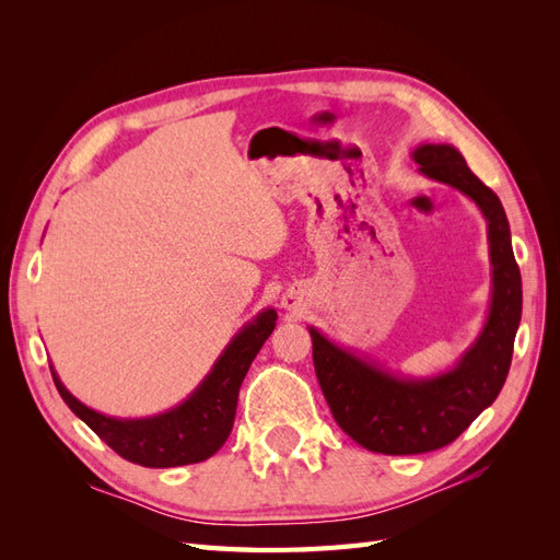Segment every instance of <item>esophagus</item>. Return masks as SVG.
Instances as JSON below:
<instances>
[{
	"label": "esophagus",
	"mask_w": 560,
	"mask_h": 560,
	"mask_svg": "<svg viewBox=\"0 0 560 560\" xmlns=\"http://www.w3.org/2000/svg\"><path fill=\"white\" fill-rule=\"evenodd\" d=\"M284 306H287V308H296V296H287V299H284Z\"/></svg>",
	"instance_id": "obj_1"
}]
</instances>
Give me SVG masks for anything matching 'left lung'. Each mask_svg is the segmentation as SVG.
Here are the masks:
<instances>
[{
	"label": "left lung",
	"mask_w": 560,
	"mask_h": 560,
	"mask_svg": "<svg viewBox=\"0 0 560 560\" xmlns=\"http://www.w3.org/2000/svg\"><path fill=\"white\" fill-rule=\"evenodd\" d=\"M411 156L422 175L477 202L488 224L493 292L486 325L474 343L453 369L428 378L393 374L308 327L315 374L338 428L360 446L385 455L444 448L495 401L510 374L523 306L521 270L500 198L469 171L453 144H420Z\"/></svg>",
	"instance_id": "8db88e82"
}]
</instances>
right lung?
<instances>
[{
  "label": "right lung",
  "instance_id": "add662e5",
  "mask_svg": "<svg viewBox=\"0 0 560 560\" xmlns=\"http://www.w3.org/2000/svg\"><path fill=\"white\" fill-rule=\"evenodd\" d=\"M278 313L264 308L231 338L210 374L175 409L149 418H114L79 401L50 364L60 397L86 425L126 460L142 467H179L208 460L233 430L238 393L249 364L276 329Z\"/></svg>",
  "mask_w": 560,
  "mask_h": 560
}]
</instances>
